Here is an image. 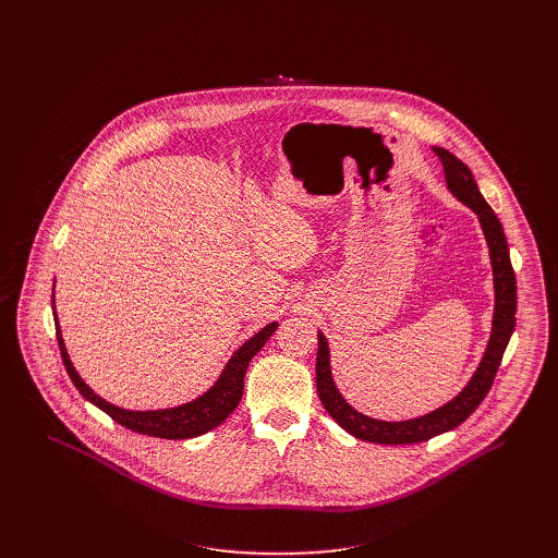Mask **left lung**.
Wrapping results in <instances>:
<instances>
[{
    "mask_svg": "<svg viewBox=\"0 0 558 558\" xmlns=\"http://www.w3.org/2000/svg\"><path fill=\"white\" fill-rule=\"evenodd\" d=\"M435 154L441 158V163H444L448 190L461 203H465L476 216H480V222L486 233L493 271H495V291H497L493 336H490V342H488V349H486V355H484L480 368H476L474 377L468 381V386L454 397L452 402H448L446 407H441L424 417H417V420L379 422V420H371V417L353 411L344 402V397L338 392L333 377H331L327 338L323 333H317V360H315L317 397H320V402L327 409V413L347 433H351L357 439L373 441V444H388V446L420 444V441H428L441 433H448V430L457 428L461 422H465L476 409H480L484 397L493 388V381L497 377L506 347H508L510 336L517 325V317H514L517 315V278H514V269L510 263V252H508L504 227H501L497 214L493 211V207L482 196L480 187H476L468 166L461 163L459 158L454 154H450L448 149L435 147Z\"/></svg>",
    "mask_w": 558,
    "mask_h": 558,
    "instance_id": "8db88e82",
    "label": "left lung"
}]
</instances>
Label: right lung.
I'll return each instance as SVG.
<instances>
[{"mask_svg": "<svg viewBox=\"0 0 558 558\" xmlns=\"http://www.w3.org/2000/svg\"><path fill=\"white\" fill-rule=\"evenodd\" d=\"M276 329H278L276 323L267 325L260 333H256L252 340H247L241 349H238L233 353V357L229 360V364L225 366L220 379L205 395H201L198 400L183 404L179 409L145 411V413L123 411L119 407H112L84 384V379L76 375L70 357L65 353V347H63V340L59 333V325H57V342H59V351L63 357V366H65L72 384L76 386V390L82 392L88 402H93L104 413H108L117 424H121L134 433H141V435H149V437L192 439V437H198V435L216 428L233 413V409L238 407V402H241V397H243L245 373H247L252 357L265 347V342L274 336Z\"/></svg>", "mask_w": 558, "mask_h": 558, "instance_id": "obj_1", "label": "right lung"}]
</instances>
